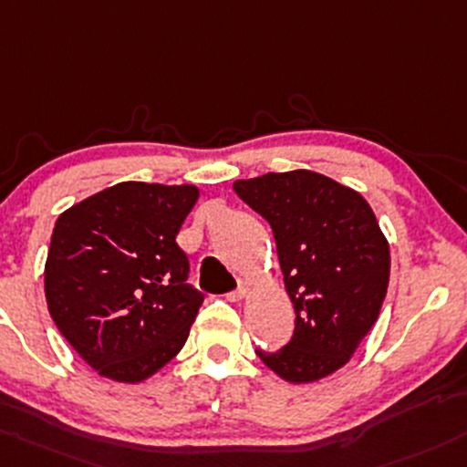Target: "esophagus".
Listing matches in <instances>:
<instances>
[{
	"label": "esophagus",
	"mask_w": 467,
	"mask_h": 467,
	"mask_svg": "<svg viewBox=\"0 0 467 467\" xmlns=\"http://www.w3.org/2000/svg\"><path fill=\"white\" fill-rule=\"evenodd\" d=\"M248 293H250V282L248 279H239V288L234 293H230L228 299L230 302H244V299L248 297Z\"/></svg>",
	"instance_id": "obj_1"
}]
</instances>
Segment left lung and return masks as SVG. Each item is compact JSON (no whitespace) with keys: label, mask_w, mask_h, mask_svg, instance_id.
<instances>
[{"label":"left lung","mask_w":467,"mask_h":467,"mask_svg":"<svg viewBox=\"0 0 467 467\" xmlns=\"http://www.w3.org/2000/svg\"><path fill=\"white\" fill-rule=\"evenodd\" d=\"M233 188L271 223L296 311L291 342L257 356L293 385L336 374L376 324L389 284V242L374 210L360 192L311 170L268 171Z\"/></svg>","instance_id":"left-lung-1"}]
</instances>
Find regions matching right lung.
Segmentation results:
<instances>
[{
    "instance_id": "right-lung-1",
    "label": "right lung",
    "mask_w": 467,
    "mask_h": 467,
    "mask_svg": "<svg viewBox=\"0 0 467 467\" xmlns=\"http://www.w3.org/2000/svg\"><path fill=\"white\" fill-rule=\"evenodd\" d=\"M196 185L122 181L56 221L44 296L53 322L102 378L139 385L181 351L203 296L176 244Z\"/></svg>"
}]
</instances>
